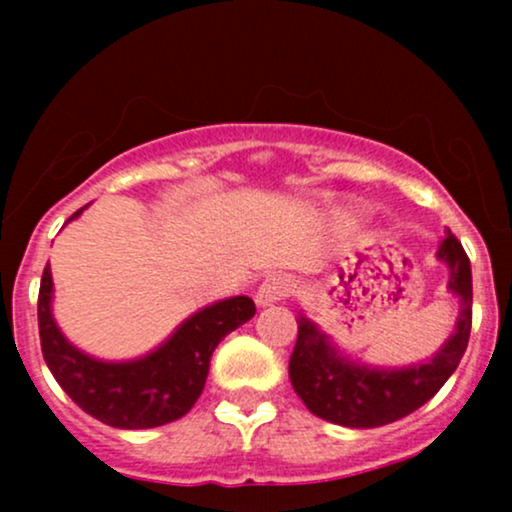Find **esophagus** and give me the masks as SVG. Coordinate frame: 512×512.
Returning <instances> with one entry per match:
<instances>
[{
    "mask_svg": "<svg viewBox=\"0 0 512 512\" xmlns=\"http://www.w3.org/2000/svg\"><path fill=\"white\" fill-rule=\"evenodd\" d=\"M291 293H293V281L289 279V276L274 274V276H269V279L262 281V286L257 289L255 301L260 308H267V305L284 301V298L291 296Z\"/></svg>",
    "mask_w": 512,
    "mask_h": 512,
    "instance_id": "1",
    "label": "esophagus"
}]
</instances>
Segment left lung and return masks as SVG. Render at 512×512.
Listing matches in <instances>:
<instances>
[{"label": "left lung", "mask_w": 512, "mask_h": 512, "mask_svg": "<svg viewBox=\"0 0 512 512\" xmlns=\"http://www.w3.org/2000/svg\"><path fill=\"white\" fill-rule=\"evenodd\" d=\"M448 264V291L460 301L455 332L424 363L404 368H378L351 361L337 349L330 334L298 315V339L289 361L296 395L320 419L346 428L392 424L431 399L460 366L472 330V267L462 243L445 231L436 252Z\"/></svg>", "instance_id": "1"}]
</instances>
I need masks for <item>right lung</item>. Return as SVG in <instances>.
Listing matches in <instances>:
<instances>
[{
	"instance_id": "right-lung-1",
	"label": "right lung",
	"mask_w": 512,
	"mask_h": 512,
	"mask_svg": "<svg viewBox=\"0 0 512 512\" xmlns=\"http://www.w3.org/2000/svg\"><path fill=\"white\" fill-rule=\"evenodd\" d=\"M84 209L74 211L67 223ZM52 293L55 286L48 264L40 279L38 327L50 373L86 414L127 431L170 424L195 407L207 383L214 349L226 334L255 315L252 298H223L180 322L149 354L129 361H103L64 337L52 315Z\"/></svg>"
}]
</instances>
